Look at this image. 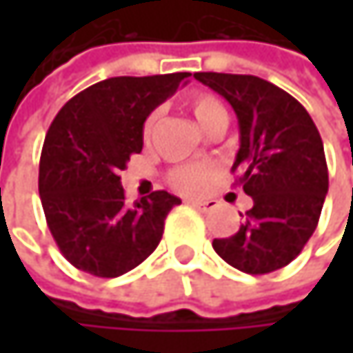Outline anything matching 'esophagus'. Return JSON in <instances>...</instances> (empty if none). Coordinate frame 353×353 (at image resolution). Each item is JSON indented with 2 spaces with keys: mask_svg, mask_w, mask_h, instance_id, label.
Segmentation results:
<instances>
[{
  "mask_svg": "<svg viewBox=\"0 0 353 353\" xmlns=\"http://www.w3.org/2000/svg\"><path fill=\"white\" fill-rule=\"evenodd\" d=\"M188 204L190 206H194V208H198V210H210V208H214L216 206V200H202V198H190L188 200Z\"/></svg>",
  "mask_w": 353,
  "mask_h": 353,
  "instance_id": "obj_1",
  "label": "esophagus"
}]
</instances>
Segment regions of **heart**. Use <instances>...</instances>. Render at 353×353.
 <instances>
[{"label": "heart", "instance_id": "b5f03b06", "mask_svg": "<svg viewBox=\"0 0 353 353\" xmlns=\"http://www.w3.org/2000/svg\"><path fill=\"white\" fill-rule=\"evenodd\" d=\"M185 104L190 108L192 116L196 118V122L206 132H210L219 122H227V110L223 106V102L212 94L194 92L192 96H188ZM159 118H161L159 110H153L145 118V122H143V141L145 143H149L153 139V134L159 126ZM210 174H212V170L208 165H179L170 172L168 179H170L172 188H176L179 192H196L208 181Z\"/></svg>", "mask_w": 353, "mask_h": 353}]
</instances>
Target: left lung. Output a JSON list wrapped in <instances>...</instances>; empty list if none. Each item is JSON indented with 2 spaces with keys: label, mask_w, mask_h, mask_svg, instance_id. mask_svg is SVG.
I'll return each instance as SVG.
<instances>
[{
  "label": "left lung",
  "mask_w": 353,
  "mask_h": 353,
  "mask_svg": "<svg viewBox=\"0 0 353 353\" xmlns=\"http://www.w3.org/2000/svg\"><path fill=\"white\" fill-rule=\"evenodd\" d=\"M221 94L239 120L233 172L253 198L233 237L214 239V251L245 274L288 265L315 233L329 188L323 141L309 112L278 85L255 75L196 73ZM243 216V214H241Z\"/></svg>",
  "instance_id": "obj_1"
}]
</instances>
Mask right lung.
<instances>
[{
    "label": "right lung",
    "mask_w": 353,
    "mask_h": 353,
    "mask_svg": "<svg viewBox=\"0 0 353 353\" xmlns=\"http://www.w3.org/2000/svg\"><path fill=\"white\" fill-rule=\"evenodd\" d=\"M188 77H110L54 116L40 153L38 192L52 239L77 270L116 278L159 245L165 216L181 200L157 190L128 206L120 172L143 151L145 118Z\"/></svg>",
    "instance_id": "obj_1"
}]
</instances>
